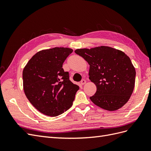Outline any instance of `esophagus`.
I'll list each match as a JSON object with an SVG mask.
<instances>
[{"mask_svg":"<svg viewBox=\"0 0 151 151\" xmlns=\"http://www.w3.org/2000/svg\"><path fill=\"white\" fill-rule=\"evenodd\" d=\"M86 83V81L85 79H83V80H82V81H81V84L82 85L85 84Z\"/></svg>","mask_w":151,"mask_h":151,"instance_id":"obj_1","label":"esophagus"}]
</instances>
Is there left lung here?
<instances>
[{
    "mask_svg": "<svg viewBox=\"0 0 151 151\" xmlns=\"http://www.w3.org/2000/svg\"><path fill=\"white\" fill-rule=\"evenodd\" d=\"M75 53L89 65V76L97 91L90 97L94 104L115 111L129 101L133 93L136 72L130 58L119 50L101 46L81 48Z\"/></svg>",
    "mask_w": 151,
    "mask_h": 151,
    "instance_id": "left-lung-1",
    "label": "left lung"
}]
</instances>
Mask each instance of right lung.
<instances>
[{
  "label": "right lung",
  "instance_id": "right-lung-1",
  "mask_svg": "<svg viewBox=\"0 0 151 151\" xmlns=\"http://www.w3.org/2000/svg\"><path fill=\"white\" fill-rule=\"evenodd\" d=\"M72 52L63 47L43 50L32 57L24 68V93L32 105L45 115L57 116L66 111L79 89L62 68Z\"/></svg>",
  "mask_w": 151,
  "mask_h": 151
}]
</instances>
